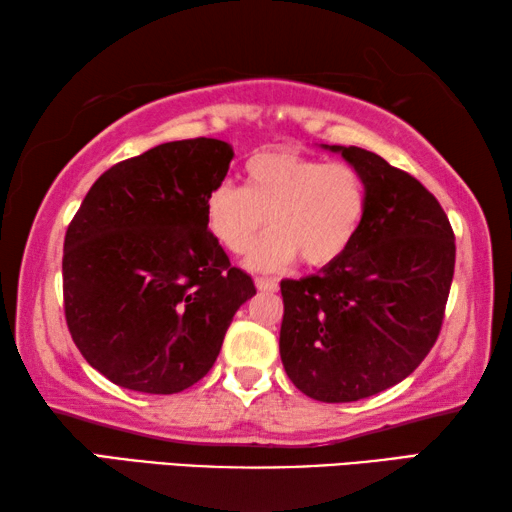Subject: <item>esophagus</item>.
Segmentation results:
<instances>
[{
    "label": "esophagus",
    "instance_id": "1",
    "mask_svg": "<svg viewBox=\"0 0 512 512\" xmlns=\"http://www.w3.org/2000/svg\"><path fill=\"white\" fill-rule=\"evenodd\" d=\"M256 288L261 292H274L276 288H279V283H276V279H256Z\"/></svg>",
    "mask_w": 512,
    "mask_h": 512
}]
</instances>
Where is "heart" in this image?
I'll return each mask as SVG.
<instances>
[{"label": "heart", "mask_w": 512, "mask_h": 512, "mask_svg": "<svg viewBox=\"0 0 512 512\" xmlns=\"http://www.w3.org/2000/svg\"><path fill=\"white\" fill-rule=\"evenodd\" d=\"M367 208L354 165L324 163L292 149H265L245 163V186L220 181L204 201L211 236L233 256L247 254L265 226L272 233L249 254L251 270L276 272L301 258L329 267L347 254Z\"/></svg>", "instance_id": "1"}]
</instances>
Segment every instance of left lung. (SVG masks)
<instances>
[{
  "label": "left lung",
  "instance_id": "8db88e82",
  "mask_svg": "<svg viewBox=\"0 0 512 512\" xmlns=\"http://www.w3.org/2000/svg\"><path fill=\"white\" fill-rule=\"evenodd\" d=\"M356 167L367 208L347 254L283 279L281 360L324 404L372 397L404 381L438 340L456 242L440 201L408 172L360 147L331 145Z\"/></svg>",
  "mask_w": 512,
  "mask_h": 512
}]
</instances>
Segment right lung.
Listing matches in <instances>:
<instances>
[{
  "instance_id": "1",
  "label": "right lung",
  "mask_w": 512,
  "mask_h": 512,
  "mask_svg": "<svg viewBox=\"0 0 512 512\" xmlns=\"http://www.w3.org/2000/svg\"><path fill=\"white\" fill-rule=\"evenodd\" d=\"M231 158L215 138L163 142L108 167L67 226V329L115 385L149 395L195 385L213 367L233 315L256 295L204 215Z\"/></svg>"
}]
</instances>
